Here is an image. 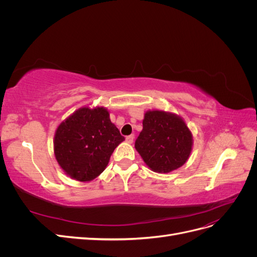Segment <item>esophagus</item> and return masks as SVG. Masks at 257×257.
Instances as JSON below:
<instances>
[{
    "mask_svg": "<svg viewBox=\"0 0 257 257\" xmlns=\"http://www.w3.org/2000/svg\"><path fill=\"white\" fill-rule=\"evenodd\" d=\"M125 141H126V143H128V144H132V143H133V141H134V135H130V136H126Z\"/></svg>",
    "mask_w": 257,
    "mask_h": 257,
    "instance_id": "1",
    "label": "esophagus"
}]
</instances>
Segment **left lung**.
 <instances>
[{"instance_id":"obj_1","label":"left lung","mask_w":257,"mask_h":257,"mask_svg":"<svg viewBox=\"0 0 257 257\" xmlns=\"http://www.w3.org/2000/svg\"><path fill=\"white\" fill-rule=\"evenodd\" d=\"M193 135L184 120L175 113L148 110L135 148L144 162L155 173L166 174L189 160Z\"/></svg>"}]
</instances>
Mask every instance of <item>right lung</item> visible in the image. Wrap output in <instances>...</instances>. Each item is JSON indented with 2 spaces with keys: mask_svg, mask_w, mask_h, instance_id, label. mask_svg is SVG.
I'll list each match as a JSON object with an SVG mask.
<instances>
[{
  "mask_svg": "<svg viewBox=\"0 0 257 257\" xmlns=\"http://www.w3.org/2000/svg\"><path fill=\"white\" fill-rule=\"evenodd\" d=\"M124 141L104 107H81L61 122L53 139L56 160L64 173L80 182L98 177L113 150Z\"/></svg>",
  "mask_w": 257,
  "mask_h": 257,
  "instance_id": "add662e5",
  "label": "right lung"
}]
</instances>
